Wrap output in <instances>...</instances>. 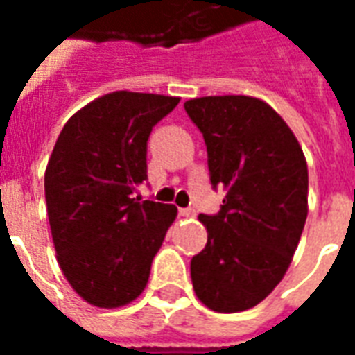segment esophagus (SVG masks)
<instances>
[{"label": "esophagus", "mask_w": 355, "mask_h": 355, "mask_svg": "<svg viewBox=\"0 0 355 355\" xmlns=\"http://www.w3.org/2000/svg\"><path fill=\"white\" fill-rule=\"evenodd\" d=\"M178 215L188 216V218H190V216H196V211L190 207H182V209H178Z\"/></svg>", "instance_id": "obj_1"}]
</instances>
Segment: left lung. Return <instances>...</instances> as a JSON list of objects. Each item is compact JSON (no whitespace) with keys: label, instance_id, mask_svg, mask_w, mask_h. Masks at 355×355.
<instances>
[{"label":"left lung","instance_id":"left-lung-1","mask_svg":"<svg viewBox=\"0 0 355 355\" xmlns=\"http://www.w3.org/2000/svg\"><path fill=\"white\" fill-rule=\"evenodd\" d=\"M184 110L205 140L211 184L226 190L216 215H200L207 245L190 262L193 291L215 312H243L275 289L297 251L308 216L306 157L261 98L201 96Z\"/></svg>","mask_w":355,"mask_h":355}]
</instances>
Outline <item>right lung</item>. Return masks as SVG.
Here are the masks:
<instances>
[{
    "mask_svg": "<svg viewBox=\"0 0 355 355\" xmlns=\"http://www.w3.org/2000/svg\"><path fill=\"white\" fill-rule=\"evenodd\" d=\"M177 96L116 91L76 112L45 169L57 261L89 304L119 308L144 291L177 207L140 201L150 132Z\"/></svg>",
    "mask_w": 355,
    "mask_h": 355,
    "instance_id": "right-lung-1",
    "label": "right lung"
}]
</instances>
